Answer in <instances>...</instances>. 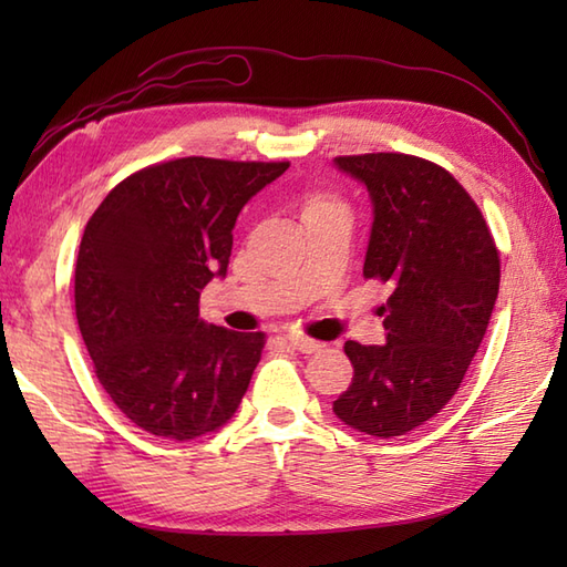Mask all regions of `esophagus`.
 Masks as SVG:
<instances>
[{"mask_svg": "<svg viewBox=\"0 0 567 567\" xmlns=\"http://www.w3.org/2000/svg\"><path fill=\"white\" fill-rule=\"evenodd\" d=\"M287 341H290V346L297 348V351H302V353H317V351H321V343L307 339V336H287Z\"/></svg>", "mask_w": 567, "mask_h": 567, "instance_id": "34e87169", "label": "esophagus"}]
</instances>
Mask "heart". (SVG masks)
Wrapping results in <instances>:
<instances>
[{
    "instance_id": "1",
    "label": "heart",
    "mask_w": 567,
    "mask_h": 567,
    "mask_svg": "<svg viewBox=\"0 0 567 567\" xmlns=\"http://www.w3.org/2000/svg\"><path fill=\"white\" fill-rule=\"evenodd\" d=\"M315 204H327V199H311L309 207H315Z\"/></svg>"
}]
</instances>
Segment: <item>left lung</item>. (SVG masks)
<instances>
[{
    "mask_svg": "<svg viewBox=\"0 0 567 567\" xmlns=\"http://www.w3.org/2000/svg\"><path fill=\"white\" fill-rule=\"evenodd\" d=\"M365 185L372 226L363 275L390 282L384 343L348 341L353 382L333 402L346 426L392 439L436 416L485 339L499 252L477 204L443 167L402 153L341 155Z\"/></svg>",
    "mask_w": 567,
    "mask_h": 567,
    "instance_id": "obj_1",
    "label": "left lung"
}]
</instances>
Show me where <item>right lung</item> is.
Masks as SVG:
<instances>
[{"label": "right lung", "mask_w": 567, "mask_h": 567, "mask_svg": "<svg viewBox=\"0 0 567 567\" xmlns=\"http://www.w3.org/2000/svg\"><path fill=\"white\" fill-rule=\"evenodd\" d=\"M290 163L177 158L116 185L84 226L75 315L112 402L153 436L192 441L231 421L265 336L199 319L226 277L234 226Z\"/></svg>", "instance_id": "obj_1"}]
</instances>
